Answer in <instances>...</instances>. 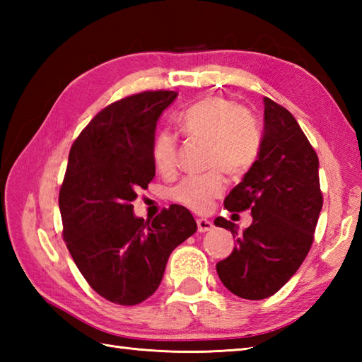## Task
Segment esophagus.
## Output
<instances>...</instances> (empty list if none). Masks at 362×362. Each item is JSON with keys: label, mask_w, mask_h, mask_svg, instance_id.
<instances>
[{"label": "esophagus", "mask_w": 362, "mask_h": 362, "mask_svg": "<svg viewBox=\"0 0 362 362\" xmlns=\"http://www.w3.org/2000/svg\"><path fill=\"white\" fill-rule=\"evenodd\" d=\"M196 222H197V230H199V232H202V233L209 232V230L213 228V222L209 221V219H205V218H197Z\"/></svg>", "instance_id": "34e87169"}]
</instances>
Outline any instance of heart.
I'll list each match as a JSON object with an SVG mask.
<instances>
[{"instance_id": "b5f03b06", "label": "heart", "mask_w": 362, "mask_h": 362, "mask_svg": "<svg viewBox=\"0 0 362 362\" xmlns=\"http://www.w3.org/2000/svg\"><path fill=\"white\" fill-rule=\"evenodd\" d=\"M177 126L189 138L209 143V173L187 175L169 189V199L196 213L209 211L214 199L226 189L224 174L243 175L255 165L261 151V132L250 115L233 99L222 96L204 98L179 113ZM179 140L169 130L153 136L151 156L160 173L169 174L177 163Z\"/></svg>"}]
</instances>
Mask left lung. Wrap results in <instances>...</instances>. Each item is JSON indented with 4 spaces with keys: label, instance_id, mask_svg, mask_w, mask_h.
<instances>
[{
    "label": "left lung",
    "instance_id": "left-lung-1",
    "mask_svg": "<svg viewBox=\"0 0 362 362\" xmlns=\"http://www.w3.org/2000/svg\"><path fill=\"white\" fill-rule=\"evenodd\" d=\"M322 204L316 151L292 113L264 98L258 160L224 201L232 213L250 210L253 222L240 233L235 222L214 219L236 238L233 252L216 264L224 286L249 300L283 288L308 255Z\"/></svg>",
    "mask_w": 362,
    "mask_h": 362
}]
</instances>
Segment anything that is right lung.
Masks as SVG:
<instances>
[{"label":"right lung","mask_w":362,"mask_h":362,"mask_svg":"<svg viewBox=\"0 0 362 362\" xmlns=\"http://www.w3.org/2000/svg\"><path fill=\"white\" fill-rule=\"evenodd\" d=\"M177 98L157 90L104 107L76 138L59 209L64 241L83 279L112 303L132 306L157 291L171 252L197 226L173 204L152 221L135 218L136 189L156 175L151 148L157 119Z\"/></svg>","instance_id":"right-lung-1"}]
</instances>
